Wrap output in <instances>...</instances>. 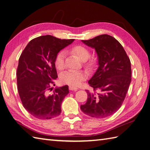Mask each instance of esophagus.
<instances>
[{"label": "esophagus", "mask_w": 150, "mask_h": 150, "mask_svg": "<svg viewBox=\"0 0 150 150\" xmlns=\"http://www.w3.org/2000/svg\"><path fill=\"white\" fill-rule=\"evenodd\" d=\"M69 89L70 91H76L78 90V88L75 87H73V86H70L69 87Z\"/></svg>", "instance_id": "1"}]
</instances>
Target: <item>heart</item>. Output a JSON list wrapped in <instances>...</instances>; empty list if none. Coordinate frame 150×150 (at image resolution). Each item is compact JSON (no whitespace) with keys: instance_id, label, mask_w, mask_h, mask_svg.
<instances>
[{"instance_id":"b5f03b06","label":"heart","mask_w":150,"mask_h":150,"mask_svg":"<svg viewBox=\"0 0 150 150\" xmlns=\"http://www.w3.org/2000/svg\"><path fill=\"white\" fill-rule=\"evenodd\" d=\"M71 51L74 52L82 61H83L86 63V67L88 68H93L96 63L95 57H92L89 59L90 56V51L87 47L83 45H75L71 48ZM64 58L65 52L60 51L56 56L54 64L57 70H61L64 68ZM87 77V74L83 71H75L68 70L64 72L61 75V81L63 83L68 85L77 87L81 84L82 82L85 80Z\"/></svg>"}]
</instances>
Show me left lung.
<instances>
[{"label":"left lung","mask_w":150,"mask_h":150,"mask_svg":"<svg viewBox=\"0 0 150 150\" xmlns=\"http://www.w3.org/2000/svg\"><path fill=\"white\" fill-rule=\"evenodd\" d=\"M82 42L97 53L99 67L88 83L101 93L86 90L87 102L80 109L92 117H109L120 108L127 93L131 82L130 59L120 42L106 34Z\"/></svg>","instance_id":"obj_1"}]
</instances>
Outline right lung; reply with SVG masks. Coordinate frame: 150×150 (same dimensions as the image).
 <instances>
[{
    "instance_id": "1",
    "label": "right lung",
    "mask_w": 150,
    "mask_h": 150,
    "mask_svg": "<svg viewBox=\"0 0 150 150\" xmlns=\"http://www.w3.org/2000/svg\"><path fill=\"white\" fill-rule=\"evenodd\" d=\"M74 41L49 35L40 36L30 41L21 53L16 73L18 91L24 108L35 118L51 119L61 112L68 86L56 87L49 96L47 91L52 89L50 85L57 78L56 55Z\"/></svg>"
}]
</instances>
